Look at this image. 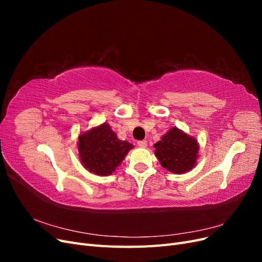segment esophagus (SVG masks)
I'll use <instances>...</instances> for the list:
<instances>
[{"label": "esophagus", "mask_w": 262, "mask_h": 262, "mask_svg": "<svg viewBox=\"0 0 262 262\" xmlns=\"http://www.w3.org/2000/svg\"><path fill=\"white\" fill-rule=\"evenodd\" d=\"M138 145L140 147H145L147 145V142L145 140H141V141H138Z\"/></svg>", "instance_id": "1"}]
</instances>
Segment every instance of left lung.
<instances>
[{
  "label": "left lung",
  "instance_id": "1",
  "mask_svg": "<svg viewBox=\"0 0 262 262\" xmlns=\"http://www.w3.org/2000/svg\"><path fill=\"white\" fill-rule=\"evenodd\" d=\"M154 147L163 167L175 173L192 169L199 150L196 140L177 128L170 129Z\"/></svg>",
  "mask_w": 262,
  "mask_h": 262
}]
</instances>
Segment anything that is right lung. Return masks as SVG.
Masks as SVG:
<instances>
[{"label": "right lung", "mask_w": 262, "mask_h": 262, "mask_svg": "<svg viewBox=\"0 0 262 262\" xmlns=\"http://www.w3.org/2000/svg\"><path fill=\"white\" fill-rule=\"evenodd\" d=\"M132 147L129 142L118 140L107 123L87 131L78 138L82 163L90 171L99 176L112 175Z\"/></svg>", "instance_id": "right-lung-1"}]
</instances>
